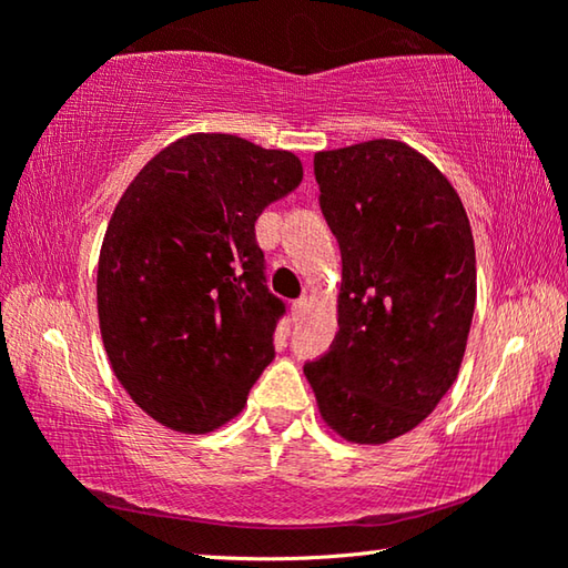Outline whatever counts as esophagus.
<instances>
[{"mask_svg":"<svg viewBox=\"0 0 568 568\" xmlns=\"http://www.w3.org/2000/svg\"><path fill=\"white\" fill-rule=\"evenodd\" d=\"M307 305H311V301H307V295H303V297H297V301H293V318L297 321V318H303V313L307 311Z\"/></svg>","mask_w":568,"mask_h":568,"instance_id":"34e87169","label":"esophagus"}]
</instances>
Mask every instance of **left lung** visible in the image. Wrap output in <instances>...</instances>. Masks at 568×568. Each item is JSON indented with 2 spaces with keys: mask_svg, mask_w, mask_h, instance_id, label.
Returning <instances> with one entry per match:
<instances>
[{
  "mask_svg": "<svg viewBox=\"0 0 568 568\" xmlns=\"http://www.w3.org/2000/svg\"><path fill=\"white\" fill-rule=\"evenodd\" d=\"M341 245L338 335L305 363L321 416L353 444L408 434L454 386L476 307V250L458 192L398 140L315 152Z\"/></svg>",
  "mask_w": 568,
  "mask_h": 568,
  "instance_id": "1",
  "label": "left lung"
}]
</instances>
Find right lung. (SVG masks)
Listing matches in <instances>:
<instances>
[{
    "instance_id": "obj_1",
    "label": "right lung",
    "mask_w": 568,
    "mask_h": 568,
    "mask_svg": "<svg viewBox=\"0 0 568 568\" xmlns=\"http://www.w3.org/2000/svg\"><path fill=\"white\" fill-rule=\"evenodd\" d=\"M301 180L293 152L197 132L158 152L120 197L98 267L102 343L162 426H223L275 358L285 303L265 285L255 220Z\"/></svg>"
}]
</instances>
